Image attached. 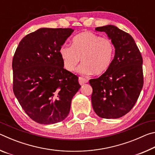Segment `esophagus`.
<instances>
[{
    "label": "esophagus",
    "mask_w": 155,
    "mask_h": 155,
    "mask_svg": "<svg viewBox=\"0 0 155 155\" xmlns=\"http://www.w3.org/2000/svg\"><path fill=\"white\" fill-rule=\"evenodd\" d=\"M78 82H79V84L81 85H83L84 83H86L87 82V81L85 79V78H83L82 77H79L78 78Z\"/></svg>",
    "instance_id": "obj_1"
}]
</instances>
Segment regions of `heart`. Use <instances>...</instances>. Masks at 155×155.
Instances as JSON below:
<instances>
[{
	"instance_id": "b5f03b06",
	"label": "heart",
	"mask_w": 155,
	"mask_h": 155,
	"mask_svg": "<svg viewBox=\"0 0 155 155\" xmlns=\"http://www.w3.org/2000/svg\"><path fill=\"white\" fill-rule=\"evenodd\" d=\"M115 53L114 44L108 38L84 31L74 36L72 46L64 44L59 54L65 70L72 72L80 62L78 70L83 74L102 75L111 66Z\"/></svg>"
}]
</instances>
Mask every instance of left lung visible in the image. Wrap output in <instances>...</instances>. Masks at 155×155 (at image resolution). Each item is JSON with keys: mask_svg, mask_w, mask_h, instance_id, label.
I'll use <instances>...</instances> for the list:
<instances>
[{"mask_svg": "<svg viewBox=\"0 0 155 155\" xmlns=\"http://www.w3.org/2000/svg\"><path fill=\"white\" fill-rule=\"evenodd\" d=\"M95 30L107 33L114 45L115 56L104 74L89 81L93 90L91 103L102 118H119L130 111L142 90V57L132 36L115 26Z\"/></svg>", "mask_w": 155, "mask_h": 155, "instance_id": "1", "label": "left lung"}]
</instances>
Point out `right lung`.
I'll list each match as a JSON object with an SVG mask.
<instances>
[{"label":"right lung","mask_w":155,"mask_h":155,"mask_svg":"<svg viewBox=\"0 0 155 155\" xmlns=\"http://www.w3.org/2000/svg\"><path fill=\"white\" fill-rule=\"evenodd\" d=\"M74 30L41 28L18 44L12 61L13 90L22 108L41 124L61 122L81 86L64 68L59 49Z\"/></svg>","instance_id":"1"}]
</instances>
